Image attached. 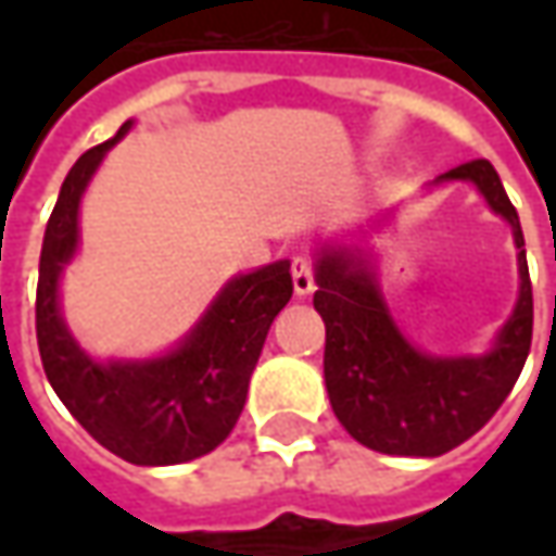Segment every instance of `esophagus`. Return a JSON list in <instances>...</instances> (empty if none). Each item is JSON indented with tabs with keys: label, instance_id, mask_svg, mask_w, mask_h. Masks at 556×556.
Wrapping results in <instances>:
<instances>
[{
	"label": "esophagus",
	"instance_id": "34e87169",
	"mask_svg": "<svg viewBox=\"0 0 556 556\" xmlns=\"http://www.w3.org/2000/svg\"><path fill=\"white\" fill-rule=\"evenodd\" d=\"M290 275H293V290L296 296H309L315 290V278H312V263L306 256H293L290 263Z\"/></svg>",
	"mask_w": 556,
	"mask_h": 556
}]
</instances>
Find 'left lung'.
I'll list each match as a JSON object with an SVG mask.
<instances>
[{
    "label": "left lung",
    "mask_w": 556,
    "mask_h": 556,
    "mask_svg": "<svg viewBox=\"0 0 556 556\" xmlns=\"http://www.w3.org/2000/svg\"><path fill=\"white\" fill-rule=\"evenodd\" d=\"M439 182L477 185L514 231L520 296L489 353L433 355L399 331L374 271L371 250H315V309L325 318V383L346 433L383 455L437 458L489 424L523 371L532 343V281L520 216L489 161L460 163ZM380 223V219H377ZM374 228V225H371ZM368 235V231H365Z\"/></svg>",
    "instance_id": "obj_1"
}]
</instances>
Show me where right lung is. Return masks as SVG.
I'll use <instances>...</instances> for the list:
<instances>
[{"label": "right lung", "instance_id": "add662e5", "mask_svg": "<svg viewBox=\"0 0 556 556\" xmlns=\"http://www.w3.org/2000/svg\"><path fill=\"white\" fill-rule=\"evenodd\" d=\"M129 129L132 119L111 141L89 148L61 185L39 256L36 340L52 390L89 437L129 464L166 467L201 458L235 430L250 374L293 281L288 260L235 275L201 321L154 358L101 362L86 353L61 315L58 290L79 247V201L104 154Z\"/></svg>", "mask_w": 556, "mask_h": 556}]
</instances>
